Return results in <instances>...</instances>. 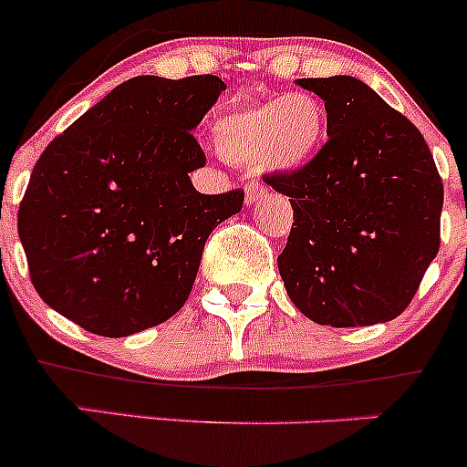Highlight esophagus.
Instances as JSON below:
<instances>
[{"mask_svg":"<svg viewBox=\"0 0 467 467\" xmlns=\"http://www.w3.org/2000/svg\"><path fill=\"white\" fill-rule=\"evenodd\" d=\"M266 194H268L266 185H262V182H257V181H251L246 187V199L244 201H246V205H255L257 201H262Z\"/></svg>","mask_w":467,"mask_h":467,"instance_id":"esophagus-1","label":"esophagus"}]
</instances>
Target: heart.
I'll return each mask as SVG.
<instances>
[{
    "mask_svg": "<svg viewBox=\"0 0 467 467\" xmlns=\"http://www.w3.org/2000/svg\"><path fill=\"white\" fill-rule=\"evenodd\" d=\"M325 129L327 112L321 99L294 92L223 112L214 121V142L228 162L298 169L318 153Z\"/></svg>",
    "mask_w": 467,
    "mask_h": 467,
    "instance_id": "heart-1",
    "label": "heart"
}]
</instances>
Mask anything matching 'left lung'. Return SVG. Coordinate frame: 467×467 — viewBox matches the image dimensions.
Masks as SVG:
<instances>
[{"label": "left lung", "instance_id": "obj_1", "mask_svg": "<svg viewBox=\"0 0 467 467\" xmlns=\"http://www.w3.org/2000/svg\"><path fill=\"white\" fill-rule=\"evenodd\" d=\"M327 112V142L305 167L268 176L294 225L277 268L318 325L393 321L441 246L442 182L420 130L355 77L298 78Z\"/></svg>", "mask_w": 467, "mask_h": 467}]
</instances>
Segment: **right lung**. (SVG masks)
Masks as SVG:
<instances>
[{"instance_id":"1","label":"right lung","mask_w":467,"mask_h":467,"mask_svg":"<svg viewBox=\"0 0 467 467\" xmlns=\"http://www.w3.org/2000/svg\"><path fill=\"white\" fill-rule=\"evenodd\" d=\"M225 83L135 77L78 117L36 162L17 233L40 298L101 337H129L185 305L207 237L244 190L201 194L192 130Z\"/></svg>"}]
</instances>
